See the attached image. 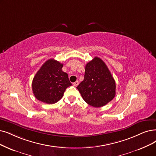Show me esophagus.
<instances>
[{"label":"esophagus","instance_id":"1","mask_svg":"<svg viewBox=\"0 0 156 156\" xmlns=\"http://www.w3.org/2000/svg\"><path fill=\"white\" fill-rule=\"evenodd\" d=\"M73 85L74 86H77L79 85V81H78V80H77V81L73 83Z\"/></svg>","mask_w":156,"mask_h":156}]
</instances>
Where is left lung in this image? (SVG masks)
I'll return each mask as SVG.
<instances>
[{"instance_id":"left-lung-1","label":"left lung","mask_w":156,"mask_h":156,"mask_svg":"<svg viewBox=\"0 0 156 156\" xmlns=\"http://www.w3.org/2000/svg\"><path fill=\"white\" fill-rule=\"evenodd\" d=\"M77 88L84 101L95 108L106 105L116 94L115 79L107 65L98 57L86 64L84 80Z\"/></svg>"}]
</instances>
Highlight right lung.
Here are the masks:
<instances>
[{"instance_id": "right-lung-1", "label": "right lung", "mask_w": 156, "mask_h": 156, "mask_svg": "<svg viewBox=\"0 0 156 156\" xmlns=\"http://www.w3.org/2000/svg\"><path fill=\"white\" fill-rule=\"evenodd\" d=\"M63 66L60 62L50 59L37 72L33 80L32 89L38 101L46 104L56 103L72 85L68 74L62 71Z\"/></svg>"}]
</instances>
